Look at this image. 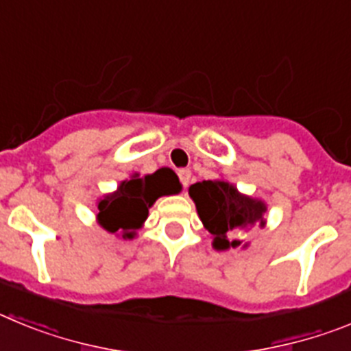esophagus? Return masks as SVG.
Returning <instances> with one entry per match:
<instances>
[{
	"mask_svg": "<svg viewBox=\"0 0 351 351\" xmlns=\"http://www.w3.org/2000/svg\"><path fill=\"white\" fill-rule=\"evenodd\" d=\"M178 176H179V179H181V184L184 186V188H188V184H190V181H191V170L181 169V170H178Z\"/></svg>",
	"mask_w": 351,
	"mask_h": 351,
	"instance_id": "obj_1",
	"label": "esophagus"
}]
</instances>
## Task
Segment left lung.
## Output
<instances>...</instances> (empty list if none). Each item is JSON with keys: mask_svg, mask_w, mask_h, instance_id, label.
<instances>
[{"mask_svg": "<svg viewBox=\"0 0 351 351\" xmlns=\"http://www.w3.org/2000/svg\"><path fill=\"white\" fill-rule=\"evenodd\" d=\"M190 197L206 230L213 235L214 250L239 247L243 243L239 234L247 232L255 223L265 225L263 214L267 206L258 198L239 193L234 184L221 179L195 182L190 186Z\"/></svg>", "mask_w": 351, "mask_h": 351, "instance_id": "8db88e82", "label": "left lung"}]
</instances>
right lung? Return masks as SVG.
<instances>
[{
	"label": "right lung",
	"mask_w": 351,
	"mask_h": 351,
	"mask_svg": "<svg viewBox=\"0 0 351 351\" xmlns=\"http://www.w3.org/2000/svg\"><path fill=\"white\" fill-rule=\"evenodd\" d=\"M179 191L181 182L170 169H160L144 178L135 173L121 182L114 193L98 200V225L110 234L121 232L123 239H133L147 219L149 207L163 195H176Z\"/></svg>",
	"instance_id": "add662e5"
}]
</instances>
